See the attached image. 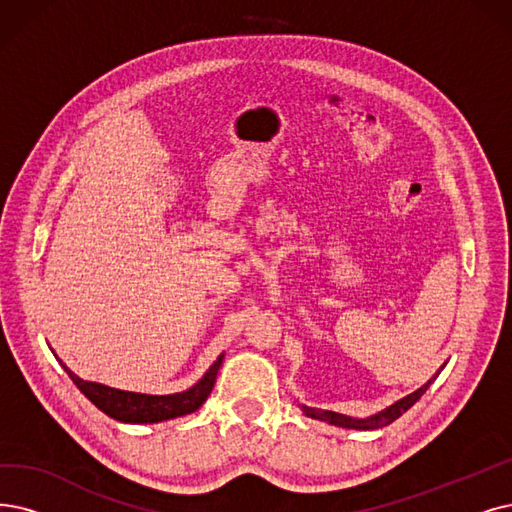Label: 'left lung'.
Segmentation results:
<instances>
[{"label": "left lung", "mask_w": 512, "mask_h": 512, "mask_svg": "<svg viewBox=\"0 0 512 512\" xmlns=\"http://www.w3.org/2000/svg\"><path fill=\"white\" fill-rule=\"evenodd\" d=\"M439 376V372L428 380L426 384H422L418 391L410 393L407 397L395 401L393 405H388L386 410L374 414V416H367V418H351V416H344V414H336V412H327V410H317V407H306L302 405V412L309 416V418H315V420H321V422H327V424H334V426H342V428H355V431H376V428H382L386 424L395 422L399 416H403L410 407L426 393V388L433 384V380Z\"/></svg>", "instance_id": "8db88e82"}]
</instances>
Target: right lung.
Instances as JSON below:
<instances>
[{
  "label": "right lung",
  "mask_w": 512,
  "mask_h": 512,
  "mask_svg": "<svg viewBox=\"0 0 512 512\" xmlns=\"http://www.w3.org/2000/svg\"><path fill=\"white\" fill-rule=\"evenodd\" d=\"M220 355L210 370L206 372L195 386L187 388L182 393L174 395H142V393H130V391H119V388H111L98 382H88L75 376L65 363H60L65 367V372L73 380V384L84 393L100 412H105L113 420L119 422H128V424H153L161 420H170L178 416H187L193 414L195 410L203 405V401L208 399L212 393L218 370L222 365Z\"/></svg>",
  "instance_id": "right-lung-1"
}]
</instances>
